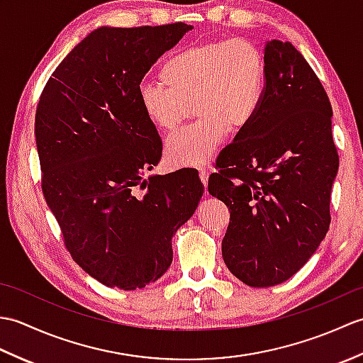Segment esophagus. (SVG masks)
Returning <instances> with one entry per match:
<instances>
[{
	"mask_svg": "<svg viewBox=\"0 0 363 363\" xmlns=\"http://www.w3.org/2000/svg\"><path fill=\"white\" fill-rule=\"evenodd\" d=\"M199 179H201L203 186H204V189H206V187H207V181H209V173H207L206 169H201V172H199Z\"/></svg>",
	"mask_w": 363,
	"mask_h": 363,
	"instance_id": "34e87169",
	"label": "esophagus"
}]
</instances>
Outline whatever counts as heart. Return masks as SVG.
Listing matches in <instances>:
<instances>
[{
	"label": "heart",
	"instance_id": "heart-1",
	"mask_svg": "<svg viewBox=\"0 0 363 363\" xmlns=\"http://www.w3.org/2000/svg\"><path fill=\"white\" fill-rule=\"evenodd\" d=\"M164 86L143 82L138 106L159 133L172 134L189 117L198 120L167 142L169 165L199 168L211 162L226 135L250 125L265 91L267 60L260 46L245 37L194 45L167 60Z\"/></svg>",
	"mask_w": 363,
	"mask_h": 363
}]
</instances>
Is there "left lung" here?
Wrapping results in <instances>:
<instances>
[{
	"label": "left lung",
	"mask_w": 363,
	"mask_h": 363,
	"mask_svg": "<svg viewBox=\"0 0 363 363\" xmlns=\"http://www.w3.org/2000/svg\"><path fill=\"white\" fill-rule=\"evenodd\" d=\"M265 60L256 117L220 151L207 187L230 211L223 260L250 287L282 284L317 251L338 169L318 76L290 42H268Z\"/></svg>",
	"instance_id": "1"
}]
</instances>
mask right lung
Returning <instances> with one entry per match:
<instances>
[{
    "label": "right lung",
    "mask_w": 363,
    "mask_h": 363,
    "mask_svg": "<svg viewBox=\"0 0 363 363\" xmlns=\"http://www.w3.org/2000/svg\"><path fill=\"white\" fill-rule=\"evenodd\" d=\"M191 26L98 28L68 52L35 111L42 190L67 251L96 281L143 289L172 265V237L204 187L194 168L164 176L162 140L138 87Z\"/></svg>",
    "instance_id": "add662e5"
}]
</instances>
